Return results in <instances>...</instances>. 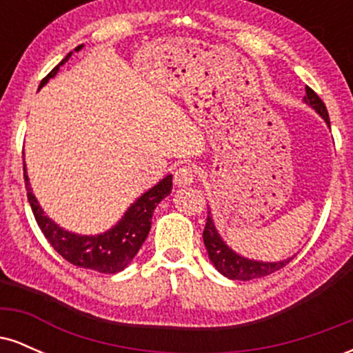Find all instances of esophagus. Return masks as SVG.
Here are the masks:
<instances>
[{"label": "esophagus", "instance_id": "1", "mask_svg": "<svg viewBox=\"0 0 353 353\" xmlns=\"http://www.w3.org/2000/svg\"><path fill=\"white\" fill-rule=\"evenodd\" d=\"M197 177V169L194 165H181L174 174V182L177 185H190Z\"/></svg>", "mask_w": 353, "mask_h": 353}]
</instances>
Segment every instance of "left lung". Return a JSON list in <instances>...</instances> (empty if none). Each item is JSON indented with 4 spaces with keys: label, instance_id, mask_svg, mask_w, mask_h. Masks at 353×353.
Segmentation results:
<instances>
[{
    "label": "left lung",
    "instance_id": "obj_1",
    "mask_svg": "<svg viewBox=\"0 0 353 353\" xmlns=\"http://www.w3.org/2000/svg\"><path fill=\"white\" fill-rule=\"evenodd\" d=\"M305 92L307 94L303 96V101H305L309 106L314 108L315 111L325 119V123L330 125L329 112H327L323 101L320 99L317 92L309 86H305ZM202 237H204L205 249H208L209 259L212 261V264L216 265L219 272L225 275V277L232 279V281H250V279L265 277V275L281 270L282 267H285L290 261H292V259H287V261L282 262H257L241 257V255H237L232 249H229V247L224 244V241H222L221 236L217 234L216 228H214L210 212H208V222H205Z\"/></svg>",
    "mask_w": 353,
    "mask_h": 353
}]
</instances>
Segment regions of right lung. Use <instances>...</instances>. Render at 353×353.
<instances>
[{"instance_id":"1","label":"right lung","mask_w":353,"mask_h":353,"mask_svg":"<svg viewBox=\"0 0 353 353\" xmlns=\"http://www.w3.org/2000/svg\"><path fill=\"white\" fill-rule=\"evenodd\" d=\"M81 48L83 46H78L74 51L81 50ZM71 54L72 52L61 61L54 70H51L46 78H43L39 88L44 86L48 79L52 78L59 71V66H63L71 58ZM23 172L28 201H30L36 222H38L39 229H41L44 237L48 239V242L70 264L83 267V269L96 270V272L101 274H116L128 267L129 262L134 259L137 250L141 249L145 237H148L154 209L172 190V176L164 177L159 184L149 189L144 196H141L111 230L101 234V236H76V234L58 228L50 217L44 216L43 209L39 208L38 201L31 192L24 163Z\"/></svg>"}]
</instances>
